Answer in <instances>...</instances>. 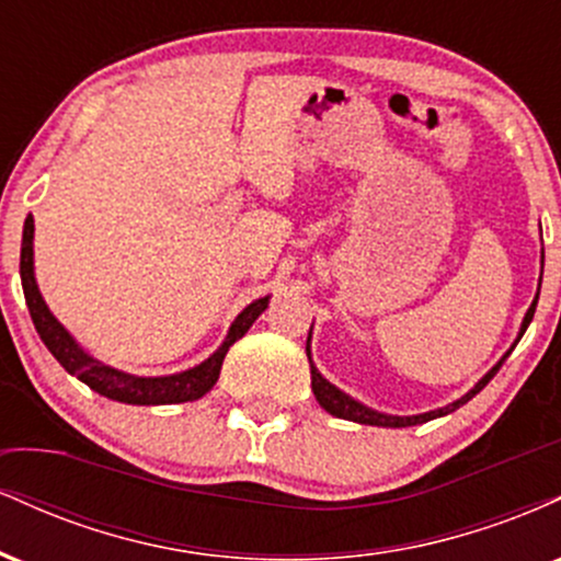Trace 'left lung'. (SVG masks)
I'll return each mask as SVG.
<instances>
[{
    "mask_svg": "<svg viewBox=\"0 0 561 561\" xmlns=\"http://www.w3.org/2000/svg\"><path fill=\"white\" fill-rule=\"evenodd\" d=\"M536 306H538V298L533 300L530 311L525 313V321H523V330H519V337H523L525 330H527V324H530V321H533V313H536ZM306 351H308V347H306ZM504 358H506V356H504ZM504 358H501V362L495 364L493 369L488 371V375L482 377L480 382L474 385V388L469 390L465 398H459V401H456V403L446 405V409L430 411V414H420V416H388V414H377V411L366 409V405H362L358 401H353V398H347L345 392H340L337 388H334V385L327 382V379L319 375L317 366H313V364H311V388H313V396H317V401H319L321 409L330 411L332 416H340V420H351V422H358V424H377V427H411V424L430 422V420H435V416H446V414H450V411L459 409V405H465V403L469 401V398L478 396V392H480L482 388H485L488 382H491V379L495 377V371H499L501 364H504ZM308 362H311V353H308Z\"/></svg>",
    "mask_w": 561,
    "mask_h": 561,
    "instance_id": "8db88e82",
    "label": "left lung"
}]
</instances>
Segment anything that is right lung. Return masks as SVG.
<instances>
[{
  "instance_id": "add662e5",
  "label": "right lung",
  "mask_w": 561,
  "mask_h": 561,
  "mask_svg": "<svg viewBox=\"0 0 561 561\" xmlns=\"http://www.w3.org/2000/svg\"><path fill=\"white\" fill-rule=\"evenodd\" d=\"M34 218H25L23 227V248H21V282L25 302H28L31 319H34V327L42 337V343L49 347V353L60 362L62 369L68 375L79 377L83 385H89L100 396L111 398V401L121 403H134V405H163V403H184L195 401V398L205 396L216 385L218 375H221L224 356L237 340L242 337L244 332L253 327V321L266 311L268 298H261L250 302L248 308L237 317L234 324L224 340V345L218 347L208 362H203L195 369L182 371V375L171 377H131L124 375V371H115L111 366L94 362L92 356L81 351L79 345L73 343V337L62 330V324L57 321L53 313H49L47 302L38 295L36 279H34Z\"/></svg>"
}]
</instances>
